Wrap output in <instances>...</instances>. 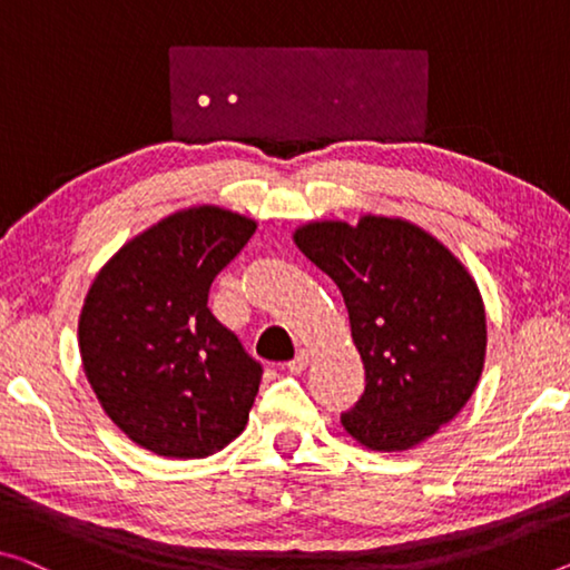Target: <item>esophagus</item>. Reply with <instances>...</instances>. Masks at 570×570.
Segmentation results:
<instances>
[{
  "label": "esophagus",
  "instance_id": "obj_1",
  "mask_svg": "<svg viewBox=\"0 0 570 570\" xmlns=\"http://www.w3.org/2000/svg\"><path fill=\"white\" fill-rule=\"evenodd\" d=\"M308 362H311V354L305 352V348H301V352H297L291 362H287V370H291L293 374H301V372H305V366H308Z\"/></svg>",
  "mask_w": 570,
  "mask_h": 570
}]
</instances>
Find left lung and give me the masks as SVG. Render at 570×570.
Returning <instances> with one entry per match:
<instances>
[{
	"mask_svg": "<svg viewBox=\"0 0 570 570\" xmlns=\"http://www.w3.org/2000/svg\"><path fill=\"white\" fill-rule=\"evenodd\" d=\"M297 249L344 295L366 387L341 425L372 451H407L474 395L487 356L484 301L449 247L405 218L295 229Z\"/></svg>",
	"mask_w": 570,
	"mask_h": 570,
	"instance_id": "8db88e82",
	"label": "left lung"
}]
</instances>
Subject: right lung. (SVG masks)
Returning <instances> with one entry per match:
<instances>
[{
	"instance_id": "add662e5",
	"label": "right lung",
	"mask_w": 570,
	"mask_h": 570,
	"mask_svg": "<svg viewBox=\"0 0 570 570\" xmlns=\"http://www.w3.org/2000/svg\"><path fill=\"white\" fill-rule=\"evenodd\" d=\"M255 229L226 208H186L129 239L89 287L86 380L114 425L157 456L206 459L247 425L262 366L208 311V291Z\"/></svg>"
}]
</instances>
